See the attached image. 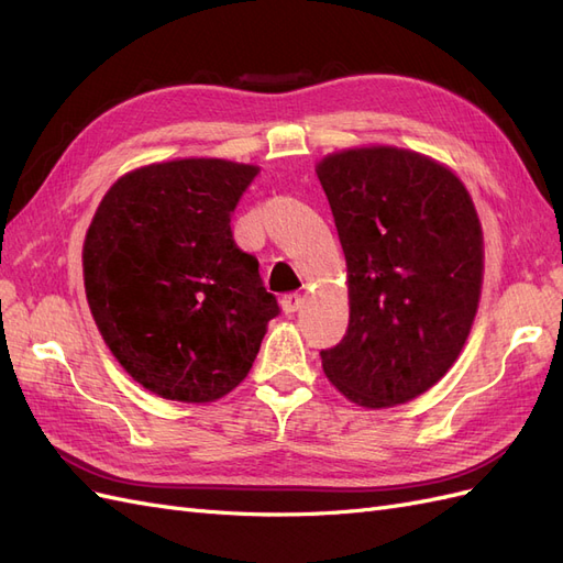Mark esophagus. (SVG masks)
<instances>
[{"instance_id":"obj_1","label":"esophagus","mask_w":563,"mask_h":563,"mask_svg":"<svg viewBox=\"0 0 563 563\" xmlns=\"http://www.w3.org/2000/svg\"><path fill=\"white\" fill-rule=\"evenodd\" d=\"M302 308V296L300 294H286L284 298H282V310L286 312V314H294V312H298Z\"/></svg>"}]
</instances>
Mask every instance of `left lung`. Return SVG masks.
I'll list each match as a JSON object with an SVG mask.
<instances>
[{
  "instance_id": "1",
  "label": "left lung",
  "mask_w": 563,
  "mask_h": 563,
  "mask_svg": "<svg viewBox=\"0 0 563 563\" xmlns=\"http://www.w3.org/2000/svg\"><path fill=\"white\" fill-rule=\"evenodd\" d=\"M347 261L350 323L321 350L327 378L364 408L406 404L446 376L470 335L484 234L467 187L420 152L371 145L323 157Z\"/></svg>"
}]
</instances>
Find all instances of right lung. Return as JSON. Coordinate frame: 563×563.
<instances>
[{"label":"right lung","mask_w":563,"mask_h":563,"mask_svg":"<svg viewBox=\"0 0 563 563\" xmlns=\"http://www.w3.org/2000/svg\"><path fill=\"white\" fill-rule=\"evenodd\" d=\"M258 172L207 157L150 164L98 203L81 251L87 300L114 360L152 395L225 397L279 314L230 228Z\"/></svg>","instance_id":"obj_1"}]
</instances>
